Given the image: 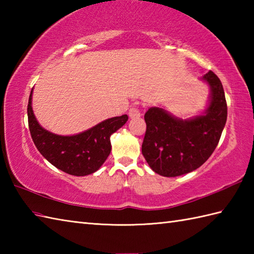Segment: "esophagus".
<instances>
[{
	"label": "esophagus",
	"instance_id": "obj_1",
	"mask_svg": "<svg viewBox=\"0 0 254 254\" xmlns=\"http://www.w3.org/2000/svg\"><path fill=\"white\" fill-rule=\"evenodd\" d=\"M128 117H130L131 119H135V118L141 117V112H139L138 108H136V107L130 108V110H128Z\"/></svg>",
	"mask_w": 254,
	"mask_h": 254
}]
</instances>
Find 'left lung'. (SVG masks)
I'll return each mask as SVG.
<instances>
[{"mask_svg": "<svg viewBox=\"0 0 254 254\" xmlns=\"http://www.w3.org/2000/svg\"><path fill=\"white\" fill-rule=\"evenodd\" d=\"M202 79L210 88L209 104L203 115L182 120L158 107L149 108L145 113L142 154L156 174L164 177L189 174L201 167L217 146L227 120L224 88L212 71Z\"/></svg>", "mask_w": 254, "mask_h": 254, "instance_id": "left-lung-1", "label": "left lung"}]
</instances>
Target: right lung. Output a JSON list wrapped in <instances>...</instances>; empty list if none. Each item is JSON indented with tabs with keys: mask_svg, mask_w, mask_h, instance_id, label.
Segmentation results:
<instances>
[{
	"mask_svg": "<svg viewBox=\"0 0 254 254\" xmlns=\"http://www.w3.org/2000/svg\"><path fill=\"white\" fill-rule=\"evenodd\" d=\"M31 99L32 89L27 115L30 135L37 149L50 164L72 176H87L100 168L111 152V134L124 126L128 119L127 115L115 117L76 135H58L38 123Z\"/></svg>",
	"mask_w": 254,
	"mask_h": 254,
	"instance_id": "add662e5",
	"label": "right lung"
}]
</instances>
